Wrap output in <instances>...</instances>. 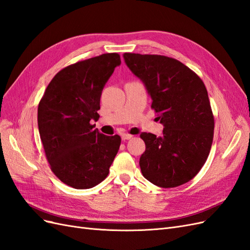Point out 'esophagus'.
Instances as JSON below:
<instances>
[{
	"label": "esophagus",
	"mask_w": 250,
	"mask_h": 250,
	"mask_svg": "<svg viewBox=\"0 0 250 250\" xmlns=\"http://www.w3.org/2000/svg\"><path fill=\"white\" fill-rule=\"evenodd\" d=\"M121 138H122L123 141H127V140H130L132 138V135L130 134H126V133H123L122 135H121Z\"/></svg>",
	"instance_id": "obj_1"
}]
</instances>
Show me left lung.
<instances>
[{
  "label": "left lung",
  "mask_w": 250,
  "mask_h": 250,
  "mask_svg": "<svg viewBox=\"0 0 250 250\" xmlns=\"http://www.w3.org/2000/svg\"><path fill=\"white\" fill-rule=\"evenodd\" d=\"M126 65L145 85L164 125L163 134L142 132L146 150L143 176L161 188L190 181L206 163L214 137V116L202 80L178 60L124 53Z\"/></svg>",
  "instance_id": "left-lung-1"
}]
</instances>
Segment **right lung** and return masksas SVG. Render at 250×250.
<instances>
[{"instance_id":"add662e5","label":"right lung","mask_w":250,"mask_h":250,"mask_svg":"<svg viewBox=\"0 0 250 250\" xmlns=\"http://www.w3.org/2000/svg\"><path fill=\"white\" fill-rule=\"evenodd\" d=\"M120 55L107 53L64 67L46 88L37 110L41 140L52 172L78 190L108 175L121 138L104 135L90 121L99 119L102 90Z\"/></svg>"}]
</instances>
